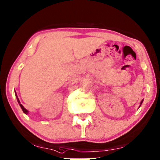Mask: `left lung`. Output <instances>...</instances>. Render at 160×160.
<instances>
[{
    "instance_id": "1",
    "label": "left lung",
    "mask_w": 160,
    "mask_h": 160,
    "mask_svg": "<svg viewBox=\"0 0 160 160\" xmlns=\"http://www.w3.org/2000/svg\"><path fill=\"white\" fill-rule=\"evenodd\" d=\"M142 101H143V100H142V101H141V102H140V106H141V104H142Z\"/></svg>"
}]
</instances>
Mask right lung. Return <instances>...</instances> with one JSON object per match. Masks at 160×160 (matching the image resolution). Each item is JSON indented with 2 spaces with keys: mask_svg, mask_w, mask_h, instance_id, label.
Wrapping results in <instances>:
<instances>
[{
  "mask_svg": "<svg viewBox=\"0 0 160 160\" xmlns=\"http://www.w3.org/2000/svg\"><path fill=\"white\" fill-rule=\"evenodd\" d=\"M15 95H16V97H17V100H18V103H19V104H20V107H21L22 112H24L25 114H26V115H27V114H28V111L27 110L26 108H24L23 106H22V105L21 104V103H20V100H19V98H18V95H17V94H16V92H15Z\"/></svg>",
  "mask_w": 160,
  "mask_h": 160,
  "instance_id": "1",
  "label": "right lung"
}]
</instances>
